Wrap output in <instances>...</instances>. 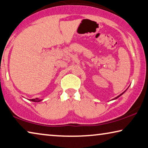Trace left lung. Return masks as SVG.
<instances>
[{
    "mask_svg": "<svg viewBox=\"0 0 148 148\" xmlns=\"http://www.w3.org/2000/svg\"><path fill=\"white\" fill-rule=\"evenodd\" d=\"M126 91H124V92H123V93H121V94H120V95H118V96H117V97H116L115 98H114V99H117V98H119V97H120V96H121L122 95H123V93H125Z\"/></svg>",
    "mask_w": 148,
    "mask_h": 148,
    "instance_id": "left-lung-1",
    "label": "left lung"
}]
</instances>
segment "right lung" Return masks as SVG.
<instances>
[{"instance_id":"add662e5","label":"right lung","mask_w":148,"mask_h":148,"mask_svg":"<svg viewBox=\"0 0 148 148\" xmlns=\"http://www.w3.org/2000/svg\"><path fill=\"white\" fill-rule=\"evenodd\" d=\"M30 101H34V102H39L42 101V99H39V98H36V99H30Z\"/></svg>"}]
</instances>
